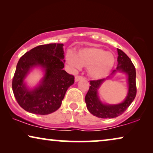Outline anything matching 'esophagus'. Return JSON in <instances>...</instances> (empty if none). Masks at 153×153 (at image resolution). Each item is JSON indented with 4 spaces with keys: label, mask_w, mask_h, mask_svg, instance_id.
<instances>
[{
    "label": "esophagus",
    "mask_w": 153,
    "mask_h": 153,
    "mask_svg": "<svg viewBox=\"0 0 153 153\" xmlns=\"http://www.w3.org/2000/svg\"><path fill=\"white\" fill-rule=\"evenodd\" d=\"M83 77L82 76H80V75H76V76H75V81L77 82V81H79V80H81V79H83Z\"/></svg>",
    "instance_id": "1"
}]
</instances>
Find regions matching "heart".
Instances as JSON below:
<instances>
[{"mask_svg":"<svg viewBox=\"0 0 153 153\" xmlns=\"http://www.w3.org/2000/svg\"><path fill=\"white\" fill-rule=\"evenodd\" d=\"M65 60L73 70H80L82 66L88 68L90 76L99 79L105 77L111 70L115 58L111 52L97 47H90L78 50L76 55L68 52Z\"/></svg>","mask_w":153,"mask_h":153,"instance_id":"1","label":"heart"}]
</instances>
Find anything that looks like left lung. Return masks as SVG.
<instances>
[{"instance_id":"left-lung-1","label":"left lung","mask_w":153,"mask_h":153,"mask_svg":"<svg viewBox=\"0 0 153 153\" xmlns=\"http://www.w3.org/2000/svg\"><path fill=\"white\" fill-rule=\"evenodd\" d=\"M117 51L118 54L117 60L118 66L116 70H113L111 75L114 74L116 72L126 73L129 86L128 93L122 103L118 104H104L100 100L97 95V91L104 81L109 79L110 76L106 79L90 81L91 86L85 95V101L88 110L90 113L98 118H114L120 116L129 107L137 95L135 67L130 58L122 50L117 49Z\"/></svg>"}]
</instances>
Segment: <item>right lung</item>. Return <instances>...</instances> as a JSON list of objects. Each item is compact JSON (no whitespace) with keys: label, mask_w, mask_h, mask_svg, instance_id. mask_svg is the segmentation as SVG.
<instances>
[{"label":"right lung","mask_w":153,"mask_h":153,"mask_svg":"<svg viewBox=\"0 0 153 153\" xmlns=\"http://www.w3.org/2000/svg\"><path fill=\"white\" fill-rule=\"evenodd\" d=\"M63 46L56 43L39 45L20 58L12 85L16 102L26 111L39 115L56 111L61 106L67 90L74 83V76L63 70ZM36 66L44 69L45 76L39 86L29 90L24 79Z\"/></svg>","instance_id":"obj_1"}]
</instances>
